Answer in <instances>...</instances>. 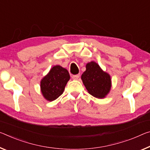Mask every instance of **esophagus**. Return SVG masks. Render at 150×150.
I'll use <instances>...</instances> for the list:
<instances>
[{"mask_svg": "<svg viewBox=\"0 0 150 150\" xmlns=\"http://www.w3.org/2000/svg\"><path fill=\"white\" fill-rule=\"evenodd\" d=\"M80 77V75L79 74H77V75H73L72 76V78L73 79H78Z\"/></svg>", "mask_w": 150, "mask_h": 150, "instance_id": "obj_1", "label": "esophagus"}]
</instances>
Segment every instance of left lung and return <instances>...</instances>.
Instances as JSON below:
<instances>
[{
	"label": "left lung",
	"instance_id": "obj_1",
	"mask_svg": "<svg viewBox=\"0 0 150 150\" xmlns=\"http://www.w3.org/2000/svg\"><path fill=\"white\" fill-rule=\"evenodd\" d=\"M81 78L88 93L96 98H105L110 91V75L102 70L100 66L95 61L86 64V70Z\"/></svg>",
	"mask_w": 150,
	"mask_h": 150
}]
</instances>
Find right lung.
Masks as SVG:
<instances>
[{"label": "right lung", "instance_id": "add662e5", "mask_svg": "<svg viewBox=\"0 0 150 150\" xmlns=\"http://www.w3.org/2000/svg\"><path fill=\"white\" fill-rule=\"evenodd\" d=\"M70 75L66 69L53 66L41 81V91L46 100L53 101L63 94Z\"/></svg>", "mask_w": 150, "mask_h": 150}]
</instances>
